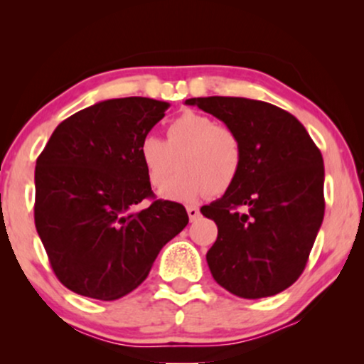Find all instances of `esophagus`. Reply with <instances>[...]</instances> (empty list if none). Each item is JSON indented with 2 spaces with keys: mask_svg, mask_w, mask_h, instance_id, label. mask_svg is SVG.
Listing matches in <instances>:
<instances>
[{
  "mask_svg": "<svg viewBox=\"0 0 364 364\" xmlns=\"http://www.w3.org/2000/svg\"><path fill=\"white\" fill-rule=\"evenodd\" d=\"M187 213H188V218H191V220H196V218L200 215V212H198V208L196 205H188Z\"/></svg>",
  "mask_w": 364,
  "mask_h": 364,
  "instance_id": "34e87169",
  "label": "esophagus"
}]
</instances>
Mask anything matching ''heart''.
<instances>
[{
    "instance_id": "heart-1",
    "label": "heart",
    "mask_w": 364,
    "mask_h": 364,
    "mask_svg": "<svg viewBox=\"0 0 364 364\" xmlns=\"http://www.w3.org/2000/svg\"><path fill=\"white\" fill-rule=\"evenodd\" d=\"M178 159L179 172L168 181ZM139 161L152 187L166 186V200L193 202L233 186L243 164L242 139L232 127L207 114L186 111L167 126L166 141L146 136L139 144Z\"/></svg>"
}]
</instances>
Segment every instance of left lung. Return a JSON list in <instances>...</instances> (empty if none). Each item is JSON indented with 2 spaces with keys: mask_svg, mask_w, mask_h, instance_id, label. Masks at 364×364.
<instances>
[{
  "mask_svg": "<svg viewBox=\"0 0 364 364\" xmlns=\"http://www.w3.org/2000/svg\"><path fill=\"white\" fill-rule=\"evenodd\" d=\"M242 139L233 186L200 208L218 227L207 252L213 280L248 300L287 290L305 270L325 215L320 149L290 112L247 97H192Z\"/></svg>",
  "mask_w": 364,
  "mask_h": 364,
  "instance_id": "left-lung-1",
  "label": "left lung"
}]
</instances>
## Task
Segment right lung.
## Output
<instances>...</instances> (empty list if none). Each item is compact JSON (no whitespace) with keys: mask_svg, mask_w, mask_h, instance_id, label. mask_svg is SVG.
<instances>
[{"mask_svg":"<svg viewBox=\"0 0 364 364\" xmlns=\"http://www.w3.org/2000/svg\"><path fill=\"white\" fill-rule=\"evenodd\" d=\"M171 104L107 99L54 129L36 161L34 223L59 282L77 295L117 300L141 285L188 215L154 200L139 144Z\"/></svg>","mask_w":364,"mask_h":364,"instance_id":"add662e5","label":"right lung"}]
</instances>
